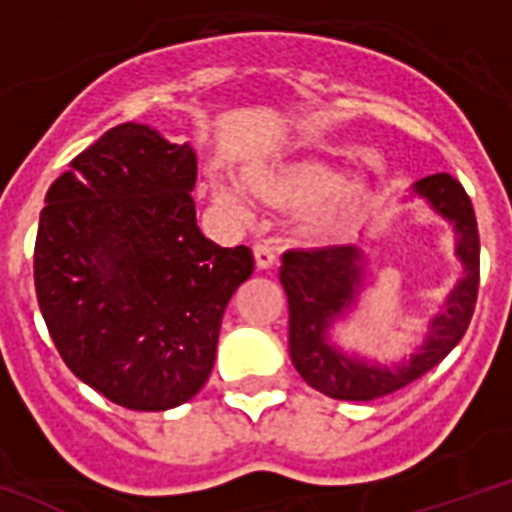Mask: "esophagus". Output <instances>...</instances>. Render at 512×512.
<instances>
[{
	"instance_id": "1",
	"label": "esophagus",
	"mask_w": 512,
	"mask_h": 512,
	"mask_svg": "<svg viewBox=\"0 0 512 512\" xmlns=\"http://www.w3.org/2000/svg\"><path fill=\"white\" fill-rule=\"evenodd\" d=\"M253 259H256V269H261V272H269V269H274V264H277L274 251L269 246H264V243L253 246Z\"/></svg>"
}]
</instances>
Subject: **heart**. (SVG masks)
<instances>
[{"label":"heart","instance_id":"obj_1","mask_svg":"<svg viewBox=\"0 0 512 512\" xmlns=\"http://www.w3.org/2000/svg\"><path fill=\"white\" fill-rule=\"evenodd\" d=\"M243 183L256 201L274 209L306 206L293 227L295 238L303 243H329L342 238L371 209L379 190L377 162H371L366 175L342 180L335 164L306 159L248 170ZM211 193L225 209L235 214L246 211V201L235 185L214 183Z\"/></svg>","mask_w":512,"mask_h":512}]
</instances>
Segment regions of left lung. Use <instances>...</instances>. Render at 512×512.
<instances>
[{
    "mask_svg": "<svg viewBox=\"0 0 512 512\" xmlns=\"http://www.w3.org/2000/svg\"><path fill=\"white\" fill-rule=\"evenodd\" d=\"M439 217L455 230V256L463 277L447 295L445 311L429 322L424 345L400 366H382L361 356H348L329 342V327L340 322L358 303L366 274V256L358 246H329L316 251H287L282 256L280 282L290 311V358L303 382L327 398L374 400L424 377L466 335L479 293V230L471 198L447 172L429 175L413 185Z\"/></svg>",
    "mask_w": 512,
    "mask_h": 512,
    "instance_id": "1",
    "label": "left lung"
}]
</instances>
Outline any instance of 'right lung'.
I'll list each match as a JSON object with an SVG mask.
<instances>
[{"instance_id":"right-lung-1","label":"right lung","mask_w":512,"mask_h":512,"mask_svg":"<svg viewBox=\"0 0 512 512\" xmlns=\"http://www.w3.org/2000/svg\"><path fill=\"white\" fill-rule=\"evenodd\" d=\"M196 151L122 122L46 193L36 298L80 382L130 411L188 403L209 379L222 316L253 272L251 248L196 225Z\"/></svg>"}]
</instances>
